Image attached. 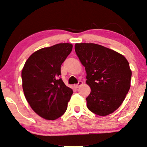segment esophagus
Returning <instances> with one entry per match:
<instances>
[{"mask_svg":"<svg viewBox=\"0 0 147 147\" xmlns=\"http://www.w3.org/2000/svg\"><path fill=\"white\" fill-rule=\"evenodd\" d=\"M82 84H83V82H82V81H79V82H78V84H76V85H75V87L76 88H78L79 87V86H81V85H82Z\"/></svg>","mask_w":147,"mask_h":147,"instance_id":"34e87169","label":"esophagus"}]
</instances>
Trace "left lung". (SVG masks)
Here are the masks:
<instances>
[{"label":"left lung","mask_w":147,"mask_h":147,"mask_svg":"<svg viewBox=\"0 0 147 147\" xmlns=\"http://www.w3.org/2000/svg\"><path fill=\"white\" fill-rule=\"evenodd\" d=\"M75 49L91 88L86 98L88 109L101 116L112 114L129 90L131 71L128 61L121 54L96 44H76Z\"/></svg>","instance_id":"8db88e82"}]
</instances>
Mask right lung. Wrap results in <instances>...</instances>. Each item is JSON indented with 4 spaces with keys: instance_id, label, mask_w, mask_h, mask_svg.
Returning <instances> with one entry per match:
<instances>
[{
    "instance_id": "obj_1",
    "label": "right lung",
    "mask_w": 147,
    "mask_h": 147,
    "mask_svg": "<svg viewBox=\"0 0 147 147\" xmlns=\"http://www.w3.org/2000/svg\"><path fill=\"white\" fill-rule=\"evenodd\" d=\"M72 45L57 44L43 48L29 57L22 70L24 96L33 110L47 120L64 114L73 91L60 77L61 66Z\"/></svg>"
}]
</instances>
